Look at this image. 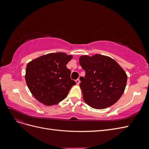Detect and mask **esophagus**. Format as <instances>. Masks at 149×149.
Listing matches in <instances>:
<instances>
[{
	"label": "esophagus",
	"mask_w": 149,
	"mask_h": 149,
	"mask_svg": "<svg viewBox=\"0 0 149 149\" xmlns=\"http://www.w3.org/2000/svg\"><path fill=\"white\" fill-rule=\"evenodd\" d=\"M76 84H79V83H80V80H79V79H76Z\"/></svg>",
	"instance_id": "1"
}]
</instances>
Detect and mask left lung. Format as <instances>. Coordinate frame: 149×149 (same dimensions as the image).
Masks as SVG:
<instances>
[{
  "mask_svg": "<svg viewBox=\"0 0 149 149\" xmlns=\"http://www.w3.org/2000/svg\"><path fill=\"white\" fill-rule=\"evenodd\" d=\"M79 64L86 71L79 86L84 102L94 109H102L118 101L127 84V75L112 58L96 54L82 55Z\"/></svg>",
  "mask_w": 149,
  "mask_h": 149,
  "instance_id": "obj_1",
  "label": "left lung"
}]
</instances>
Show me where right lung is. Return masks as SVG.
Returning <instances> with one entry per match:
<instances>
[{
  "mask_svg": "<svg viewBox=\"0 0 149 149\" xmlns=\"http://www.w3.org/2000/svg\"><path fill=\"white\" fill-rule=\"evenodd\" d=\"M73 55L52 53L30 61L26 67L25 81L31 94L45 106H53L65 99L76 83L70 78L66 65Z\"/></svg>",
  "mask_w": 149,
  "mask_h": 149,
  "instance_id": "right-lung-1",
  "label": "right lung"
}]
</instances>
